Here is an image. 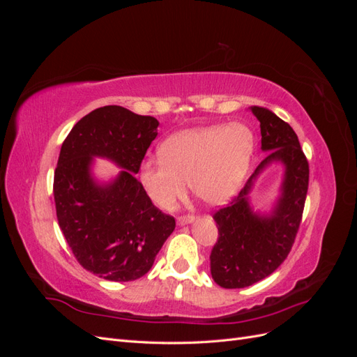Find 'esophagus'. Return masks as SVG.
Here are the masks:
<instances>
[{
    "label": "esophagus",
    "instance_id": "obj_1",
    "mask_svg": "<svg viewBox=\"0 0 357 357\" xmlns=\"http://www.w3.org/2000/svg\"><path fill=\"white\" fill-rule=\"evenodd\" d=\"M193 219H195V215H193V214H183V215H178V218H177V223L178 225H186V223L193 222Z\"/></svg>",
    "mask_w": 357,
    "mask_h": 357
}]
</instances>
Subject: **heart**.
Returning a JSON list of instances; mask_svg holds the SVG:
<instances>
[{"label": "heart", "mask_w": 357, "mask_h": 357, "mask_svg": "<svg viewBox=\"0 0 357 357\" xmlns=\"http://www.w3.org/2000/svg\"><path fill=\"white\" fill-rule=\"evenodd\" d=\"M255 144L253 131L241 123L183 131L162 143V156L142 162L139 181L150 201L164 210L185 197L188 183L205 204L222 205L241 188Z\"/></svg>", "instance_id": "heart-1"}]
</instances>
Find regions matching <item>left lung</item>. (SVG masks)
Masks as SVG:
<instances>
[{"label": "left lung", "mask_w": 357, "mask_h": 357, "mask_svg": "<svg viewBox=\"0 0 357 357\" xmlns=\"http://www.w3.org/2000/svg\"><path fill=\"white\" fill-rule=\"evenodd\" d=\"M261 122L262 150L269 152L226 207L213 214L219 229L210 266L214 282L225 289H241L261 282L284 262L295 243L304 213L310 167L291 126L264 107H250ZM287 165L284 195L275 213L259 218L248 207L252 180L269 161Z\"/></svg>", "instance_id": "obj_1"}]
</instances>
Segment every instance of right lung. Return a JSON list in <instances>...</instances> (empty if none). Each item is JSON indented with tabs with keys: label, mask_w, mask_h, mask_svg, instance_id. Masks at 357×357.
Here are the masks:
<instances>
[{
	"label": "right lung",
	"mask_w": 357,
	"mask_h": 357,
	"mask_svg": "<svg viewBox=\"0 0 357 357\" xmlns=\"http://www.w3.org/2000/svg\"><path fill=\"white\" fill-rule=\"evenodd\" d=\"M158 125L152 116L105 105L82 117L61 147L53 178L59 228L77 262L112 282L147 274L176 228L135 177ZM92 155L126 169L112 185L96 187L89 176Z\"/></svg>",
	"instance_id": "obj_1"
}]
</instances>
